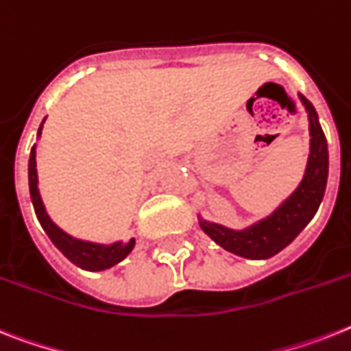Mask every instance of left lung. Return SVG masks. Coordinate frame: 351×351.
<instances>
[{
  "label": "left lung",
  "mask_w": 351,
  "mask_h": 351,
  "mask_svg": "<svg viewBox=\"0 0 351 351\" xmlns=\"http://www.w3.org/2000/svg\"><path fill=\"white\" fill-rule=\"evenodd\" d=\"M304 108L310 121V156L303 182L298 189L279 205L278 209L265 220L258 221L245 230H232L210 221H200L205 234H209L216 243L229 250L232 254L250 259H267L278 254L289 243L295 240V236L308 225V221L317 213L319 205L326 189L328 178V146L317 113L308 99H304Z\"/></svg>",
  "instance_id": "obj_1"
}]
</instances>
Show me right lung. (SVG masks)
<instances>
[{"mask_svg":"<svg viewBox=\"0 0 351 351\" xmlns=\"http://www.w3.org/2000/svg\"><path fill=\"white\" fill-rule=\"evenodd\" d=\"M43 124L39 126V135H41ZM28 185H30V198H32L34 210H36L37 220L48 234V238L52 240L57 249L61 250L62 254L66 256L72 263L77 267H81L84 270H104L110 269L113 265L126 258L130 254L133 247H135V240H130L128 243L117 241L111 245H99L90 243V241L75 240L72 236H68L66 232H62L50 218H48L45 205L39 196V189H37V169H36V146L30 151V160H28Z\"/></svg>","mask_w":351,"mask_h":351,"instance_id":"add662e5","label":"right lung"}]
</instances>
